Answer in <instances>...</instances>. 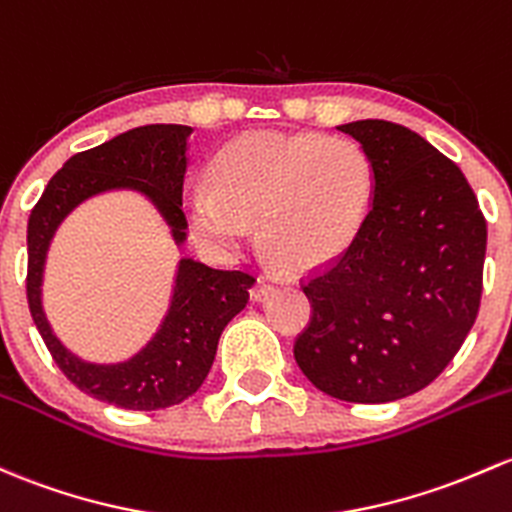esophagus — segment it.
Instances as JSON below:
<instances>
[{"mask_svg": "<svg viewBox=\"0 0 512 512\" xmlns=\"http://www.w3.org/2000/svg\"><path fill=\"white\" fill-rule=\"evenodd\" d=\"M274 284L270 282V279H257L255 287H252V299L260 301V299H267L272 294Z\"/></svg>", "mask_w": 512, "mask_h": 512, "instance_id": "1", "label": "esophagus"}]
</instances>
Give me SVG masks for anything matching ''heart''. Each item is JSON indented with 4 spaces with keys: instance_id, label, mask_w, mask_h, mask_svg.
<instances>
[{
    "instance_id": "b5f03b06",
    "label": "heart",
    "mask_w": 512,
    "mask_h": 512,
    "mask_svg": "<svg viewBox=\"0 0 512 512\" xmlns=\"http://www.w3.org/2000/svg\"><path fill=\"white\" fill-rule=\"evenodd\" d=\"M373 193V161L353 139L245 134L213 159L211 191L188 198L186 223L208 252L238 257L260 220L267 257L304 274L353 242Z\"/></svg>"
}]
</instances>
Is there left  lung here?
<instances>
[{
    "instance_id": "1",
    "label": "left lung",
    "mask_w": 512,
    "mask_h": 512,
    "mask_svg": "<svg viewBox=\"0 0 512 512\" xmlns=\"http://www.w3.org/2000/svg\"><path fill=\"white\" fill-rule=\"evenodd\" d=\"M375 171L370 211L351 245L301 284L309 326L294 341L321 392L380 405L427 387L478 316L486 218L459 166L385 120L338 127Z\"/></svg>"
}]
</instances>
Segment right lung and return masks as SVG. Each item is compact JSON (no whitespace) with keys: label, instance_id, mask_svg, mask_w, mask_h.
Listing matches in <instances>:
<instances>
[{"label":"right lung","instance_id":"1","mask_svg":"<svg viewBox=\"0 0 512 512\" xmlns=\"http://www.w3.org/2000/svg\"><path fill=\"white\" fill-rule=\"evenodd\" d=\"M191 132L186 125H147L75 154L48 181L29 215L26 299L43 343L78 390L122 410H164L191 397L211 370L223 328L245 309L255 277L240 270H215L184 257L171 306L152 341L129 360L98 365L68 351L48 326L41 306L46 252L58 225L78 203L115 188L144 193L171 228L176 245H181L186 240L181 196Z\"/></svg>","mask_w":512,"mask_h":512}]
</instances>
